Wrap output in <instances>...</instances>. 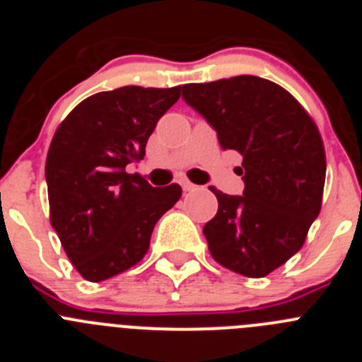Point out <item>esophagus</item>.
I'll use <instances>...</instances> for the list:
<instances>
[{
  "label": "esophagus",
  "instance_id": "1",
  "mask_svg": "<svg viewBox=\"0 0 362 362\" xmlns=\"http://www.w3.org/2000/svg\"><path fill=\"white\" fill-rule=\"evenodd\" d=\"M181 187H183V190H185V192L196 190V185L190 183V181H187V179H185V181H181Z\"/></svg>",
  "mask_w": 362,
  "mask_h": 362
}]
</instances>
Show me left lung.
Instances as JSON below:
<instances>
[{"instance_id": "obj_1", "label": "left lung", "mask_w": 362, "mask_h": 362, "mask_svg": "<svg viewBox=\"0 0 362 362\" xmlns=\"http://www.w3.org/2000/svg\"><path fill=\"white\" fill-rule=\"evenodd\" d=\"M183 99L217 132L223 150H238L243 196L212 187L219 209L204 225L221 267L264 277L305 245L321 212L326 158L308 112L283 86L257 76L188 83Z\"/></svg>"}]
</instances>
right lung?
<instances>
[{"label": "right lung", "mask_w": 362, "mask_h": 362, "mask_svg": "<svg viewBox=\"0 0 362 362\" xmlns=\"http://www.w3.org/2000/svg\"><path fill=\"white\" fill-rule=\"evenodd\" d=\"M181 86H121L86 98L65 117L45 165L50 225L70 263L99 283L145 257L159 217L181 197L177 183L153 188L127 165L143 159L159 117Z\"/></svg>", "instance_id": "right-lung-1"}]
</instances>
